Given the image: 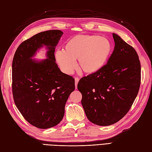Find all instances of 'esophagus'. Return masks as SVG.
I'll return each mask as SVG.
<instances>
[{"label": "esophagus", "mask_w": 152, "mask_h": 152, "mask_svg": "<svg viewBox=\"0 0 152 152\" xmlns=\"http://www.w3.org/2000/svg\"><path fill=\"white\" fill-rule=\"evenodd\" d=\"M79 77H75V88H77V84H78V83H79Z\"/></svg>", "instance_id": "34e87169"}]
</instances>
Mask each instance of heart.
<instances>
[{
    "mask_svg": "<svg viewBox=\"0 0 152 152\" xmlns=\"http://www.w3.org/2000/svg\"><path fill=\"white\" fill-rule=\"evenodd\" d=\"M111 50V44L104 37L90 35L73 37L65 45V51H57V62L63 70L71 73L77 68L79 59L80 69L86 73H93L103 67Z\"/></svg>",
    "mask_w": 152,
    "mask_h": 152,
    "instance_id": "1",
    "label": "heart"
}]
</instances>
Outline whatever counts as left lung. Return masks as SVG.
<instances>
[{"instance_id":"obj_1","label":"left lung","mask_w":152,"mask_h":152,"mask_svg":"<svg viewBox=\"0 0 152 152\" xmlns=\"http://www.w3.org/2000/svg\"><path fill=\"white\" fill-rule=\"evenodd\" d=\"M107 63L98 72L80 79L77 88L88 120L100 126L113 125L132 107L141 84V64L136 50L120 36Z\"/></svg>"}]
</instances>
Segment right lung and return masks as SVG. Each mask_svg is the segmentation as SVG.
<instances>
[{
	"mask_svg": "<svg viewBox=\"0 0 152 152\" xmlns=\"http://www.w3.org/2000/svg\"><path fill=\"white\" fill-rule=\"evenodd\" d=\"M63 32L49 30L23 42L12 63V91L15 104L23 117L37 128L46 129L59 124L64 107L75 89L73 77L61 72L56 63L55 47ZM48 47V59L32 60L38 48Z\"/></svg>",
	"mask_w": 152,
	"mask_h": 152,
	"instance_id": "add662e5",
	"label": "right lung"
}]
</instances>
